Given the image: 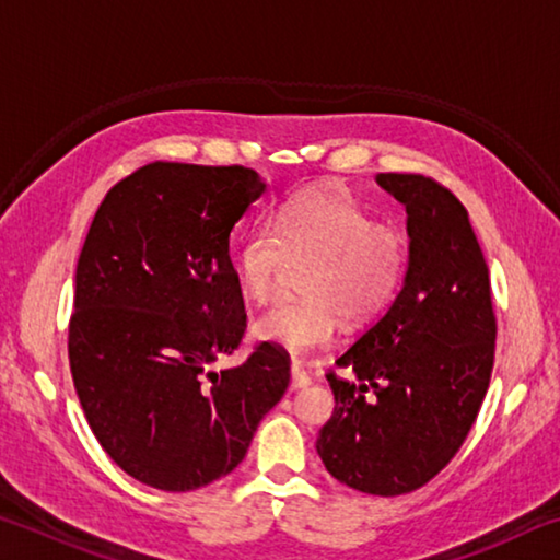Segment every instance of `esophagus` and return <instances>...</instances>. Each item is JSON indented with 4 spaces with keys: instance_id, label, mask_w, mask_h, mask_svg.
Here are the masks:
<instances>
[{
    "instance_id": "1",
    "label": "esophagus",
    "mask_w": 560,
    "mask_h": 560,
    "mask_svg": "<svg viewBox=\"0 0 560 560\" xmlns=\"http://www.w3.org/2000/svg\"><path fill=\"white\" fill-rule=\"evenodd\" d=\"M311 383V377L303 373V368L299 363L291 365V390H301V387H306Z\"/></svg>"
}]
</instances>
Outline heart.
<instances>
[{
    "label": "heart",
    "instance_id": "obj_1",
    "mask_svg": "<svg viewBox=\"0 0 560 560\" xmlns=\"http://www.w3.org/2000/svg\"><path fill=\"white\" fill-rule=\"evenodd\" d=\"M289 261H311L303 277L306 299L271 306L257 318L254 334L289 353H308L336 338L340 316L350 326H365L390 306L407 271V244L343 187L318 185L289 197L269 224L240 236L234 271L244 296L267 303Z\"/></svg>",
    "mask_w": 560,
    "mask_h": 560
}]
</instances>
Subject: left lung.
<instances>
[{
	"instance_id": "left-lung-1",
	"label": "left lung",
	"mask_w": 560,
	"mask_h": 560,
	"mask_svg": "<svg viewBox=\"0 0 560 560\" xmlns=\"http://www.w3.org/2000/svg\"><path fill=\"white\" fill-rule=\"evenodd\" d=\"M407 210L410 261L393 306L328 371L336 407L318 457L340 485L400 497L428 485L467 440L489 390L497 316L489 267L464 205L442 183L381 173Z\"/></svg>"
}]
</instances>
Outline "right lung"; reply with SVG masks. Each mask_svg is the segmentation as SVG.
<instances>
[{
    "label": "right lung",
    "mask_w": 560,
    "mask_h": 560,
    "mask_svg": "<svg viewBox=\"0 0 560 560\" xmlns=\"http://www.w3.org/2000/svg\"><path fill=\"white\" fill-rule=\"evenodd\" d=\"M242 165L155 160L103 197L75 264L69 365L108 457L132 479L192 491L244 459L287 393L291 358L240 348L246 314L230 232L264 192Z\"/></svg>",
    "instance_id": "right-lung-1"
}]
</instances>
